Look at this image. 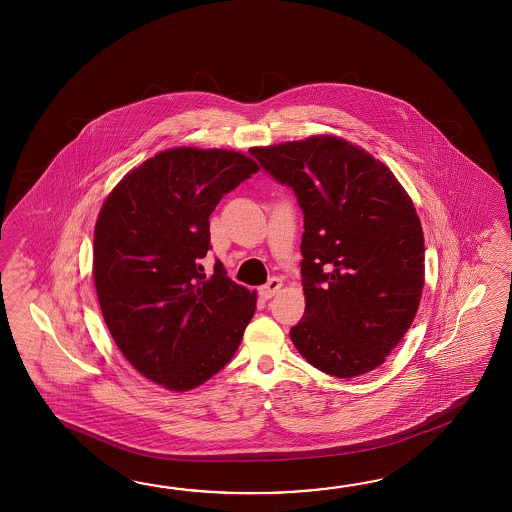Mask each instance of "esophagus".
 Returning <instances> with one entry per match:
<instances>
[{
  "label": "esophagus",
  "mask_w": 512,
  "mask_h": 512,
  "mask_svg": "<svg viewBox=\"0 0 512 512\" xmlns=\"http://www.w3.org/2000/svg\"><path fill=\"white\" fill-rule=\"evenodd\" d=\"M280 289H282V280L280 278H271L265 285H261L260 289H258V294H260V298H263V300H269Z\"/></svg>",
  "instance_id": "esophagus-1"
}]
</instances>
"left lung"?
I'll list each match as a JSON object with an SVG mask.
<instances>
[{"label": "left lung", "mask_w": 512, "mask_h": 512, "mask_svg": "<svg viewBox=\"0 0 512 512\" xmlns=\"http://www.w3.org/2000/svg\"><path fill=\"white\" fill-rule=\"evenodd\" d=\"M293 188L304 212L305 313L291 340L338 379L379 368L414 322L425 283V238L395 175L359 146L326 135L252 148Z\"/></svg>", "instance_id": "8db88e82"}]
</instances>
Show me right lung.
Listing matches in <instances>:
<instances>
[{"instance_id": "right-lung-1", "label": "right lung", "mask_w": 512, "mask_h": 512, "mask_svg": "<svg viewBox=\"0 0 512 512\" xmlns=\"http://www.w3.org/2000/svg\"><path fill=\"white\" fill-rule=\"evenodd\" d=\"M258 172L232 150L174 148L124 175L98 214L93 278L111 337L131 366L188 392L227 366L256 309V293L221 261L207 278L208 218Z\"/></svg>"}]
</instances>
